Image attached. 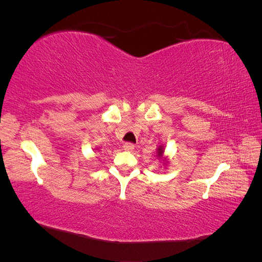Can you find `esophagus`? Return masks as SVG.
<instances>
[{"label":"esophagus","instance_id":"esophagus-1","mask_svg":"<svg viewBox=\"0 0 262 262\" xmlns=\"http://www.w3.org/2000/svg\"><path fill=\"white\" fill-rule=\"evenodd\" d=\"M133 148H134V145L132 143H124L123 144V149L126 150V152H131Z\"/></svg>","mask_w":262,"mask_h":262}]
</instances>
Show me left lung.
<instances>
[{"mask_svg":"<svg viewBox=\"0 0 262 262\" xmlns=\"http://www.w3.org/2000/svg\"><path fill=\"white\" fill-rule=\"evenodd\" d=\"M164 147H163V145H161V146H158V148H157V157L158 158H161V160H162V158H163V155H164ZM163 162H164V160H163Z\"/></svg>","mask_w":262,"mask_h":262,"instance_id":"obj_1","label":"left lung"}]
</instances>
